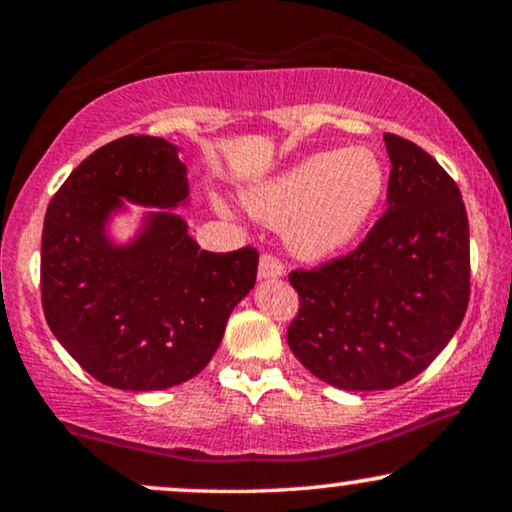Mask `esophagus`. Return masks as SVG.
<instances>
[{"instance_id":"1","label":"esophagus","mask_w":512,"mask_h":512,"mask_svg":"<svg viewBox=\"0 0 512 512\" xmlns=\"http://www.w3.org/2000/svg\"><path fill=\"white\" fill-rule=\"evenodd\" d=\"M284 275V265L277 256L263 254L258 261V279H277Z\"/></svg>"}]
</instances>
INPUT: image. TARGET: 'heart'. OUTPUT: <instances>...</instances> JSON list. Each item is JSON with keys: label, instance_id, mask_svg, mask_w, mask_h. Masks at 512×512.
Returning <instances> with one entry per match:
<instances>
[{"label": "heart", "instance_id": "b5f03b06", "mask_svg": "<svg viewBox=\"0 0 512 512\" xmlns=\"http://www.w3.org/2000/svg\"><path fill=\"white\" fill-rule=\"evenodd\" d=\"M387 174L368 146L319 151L244 195L258 219L284 226L293 254L319 261L347 249L380 205Z\"/></svg>", "mask_w": 512, "mask_h": 512}]
</instances>
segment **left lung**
<instances>
[{
    "label": "left lung",
    "instance_id": "1",
    "mask_svg": "<svg viewBox=\"0 0 512 512\" xmlns=\"http://www.w3.org/2000/svg\"><path fill=\"white\" fill-rule=\"evenodd\" d=\"M387 212L359 247L293 270L296 359L331 387L394 389L443 352L471 296L468 216L459 186L410 139L384 135Z\"/></svg>",
    "mask_w": 512,
    "mask_h": 512
}]
</instances>
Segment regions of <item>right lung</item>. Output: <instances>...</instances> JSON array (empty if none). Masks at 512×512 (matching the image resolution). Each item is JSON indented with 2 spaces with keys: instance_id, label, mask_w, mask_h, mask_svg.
<instances>
[{
  "instance_id": "add662e5",
  "label": "right lung",
  "mask_w": 512,
  "mask_h": 512,
  "mask_svg": "<svg viewBox=\"0 0 512 512\" xmlns=\"http://www.w3.org/2000/svg\"><path fill=\"white\" fill-rule=\"evenodd\" d=\"M123 199L158 206L128 245L106 235ZM186 165L163 137L104 144L46 209L41 305L76 363L123 391L191 380L221 345L230 312L254 289L258 251L200 249L172 209L186 205Z\"/></svg>"
}]
</instances>
